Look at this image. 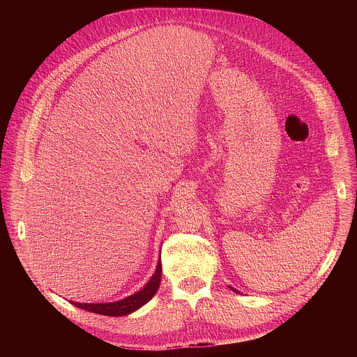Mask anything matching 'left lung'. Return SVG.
Here are the masks:
<instances>
[{
	"label": "left lung",
	"instance_id": "8db88e82",
	"mask_svg": "<svg viewBox=\"0 0 357 357\" xmlns=\"http://www.w3.org/2000/svg\"><path fill=\"white\" fill-rule=\"evenodd\" d=\"M229 288H230V289H231V291H234V292H238V291H237V289H234V288H231V287H229Z\"/></svg>",
	"mask_w": 357,
	"mask_h": 357
}]
</instances>
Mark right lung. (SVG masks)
<instances>
[{"mask_svg":"<svg viewBox=\"0 0 357 357\" xmlns=\"http://www.w3.org/2000/svg\"><path fill=\"white\" fill-rule=\"evenodd\" d=\"M161 274H162V264H161V257H160L157 270H155L154 275L151 277V280L145 284V287L124 299H120L116 302H109V303L107 302H105V303H80V302H73V301H69V302L72 305H75V307L89 311V312H93V314L105 315V317H124V315H128V314L139 310L142 305H145L152 296L157 294L160 284H161Z\"/></svg>","mask_w":357,"mask_h":357,"instance_id":"add662e5","label":"right lung"}]
</instances>
